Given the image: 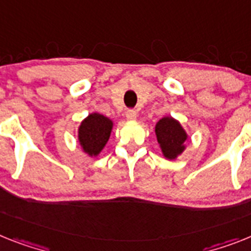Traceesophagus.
<instances>
[{"mask_svg":"<svg viewBox=\"0 0 251 251\" xmlns=\"http://www.w3.org/2000/svg\"><path fill=\"white\" fill-rule=\"evenodd\" d=\"M136 116H138V113H136L135 109H127L126 111V119L129 121H134L136 119Z\"/></svg>","mask_w":251,"mask_h":251,"instance_id":"34e87169","label":"esophagus"}]
</instances>
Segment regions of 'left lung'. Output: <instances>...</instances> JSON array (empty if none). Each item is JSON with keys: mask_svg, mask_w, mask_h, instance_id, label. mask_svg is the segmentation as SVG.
<instances>
[{"mask_svg": "<svg viewBox=\"0 0 251 251\" xmlns=\"http://www.w3.org/2000/svg\"><path fill=\"white\" fill-rule=\"evenodd\" d=\"M154 131L162 155L166 159L175 161L184 153L186 143L189 142V135L180 121L172 116H165L155 124Z\"/></svg>", "mask_w": 251, "mask_h": 251, "instance_id": "1", "label": "left lung"}]
</instances>
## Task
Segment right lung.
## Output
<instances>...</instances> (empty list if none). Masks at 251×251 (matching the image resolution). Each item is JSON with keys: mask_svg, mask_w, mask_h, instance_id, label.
I'll return each instance as SVG.
<instances>
[{"mask_svg": "<svg viewBox=\"0 0 251 251\" xmlns=\"http://www.w3.org/2000/svg\"><path fill=\"white\" fill-rule=\"evenodd\" d=\"M113 121L98 112L89 113L77 127V142L83 153L97 157L108 143Z\"/></svg>", "mask_w": 251, "mask_h": 251, "instance_id": "add662e5", "label": "right lung"}]
</instances>
